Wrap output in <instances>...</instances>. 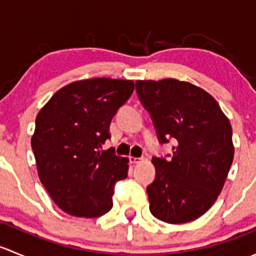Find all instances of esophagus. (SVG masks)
Instances as JSON below:
<instances>
[{
	"label": "esophagus",
	"instance_id": "1",
	"mask_svg": "<svg viewBox=\"0 0 256 256\" xmlns=\"http://www.w3.org/2000/svg\"><path fill=\"white\" fill-rule=\"evenodd\" d=\"M128 160H130V164H140V162H142V157H128Z\"/></svg>",
	"mask_w": 256,
	"mask_h": 256
}]
</instances>
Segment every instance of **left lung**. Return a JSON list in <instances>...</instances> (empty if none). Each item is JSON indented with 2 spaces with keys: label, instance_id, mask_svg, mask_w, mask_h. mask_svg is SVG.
<instances>
[{
  "label": "left lung",
  "instance_id": "left-lung-1",
  "mask_svg": "<svg viewBox=\"0 0 256 256\" xmlns=\"http://www.w3.org/2000/svg\"><path fill=\"white\" fill-rule=\"evenodd\" d=\"M136 92L151 115L160 144L174 141L172 154L154 156L147 186L152 216L188 223L218 198L234 157L232 126L212 95L176 79L138 80Z\"/></svg>",
  "mask_w": 256,
  "mask_h": 256
}]
</instances>
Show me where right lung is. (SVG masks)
<instances>
[{
    "label": "right lung",
    "mask_w": 256,
    "mask_h": 256,
    "mask_svg": "<svg viewBox=\"0 0 256 256\" xmlns=\"http://www.w3.org/2000/svg\"><path fill=\"white\" fill-rule=\"evenodd\" d=\"M134 89L132 80H82L58 90L38 112L32 138L38 176L66 213L98 218L112 208L116 182L128 177V158L102 147Z\"/></svg>",
    "instance_id": "1"
}]
</instances>
